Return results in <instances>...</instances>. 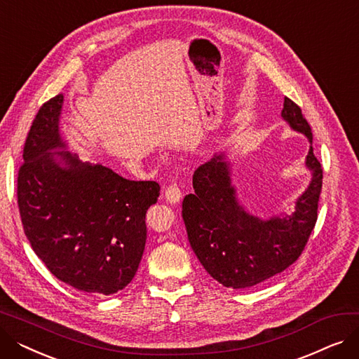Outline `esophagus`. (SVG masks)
Returning a JSON list of instances; mask_svg holds the SVG:
<instances>
[{
	"label": "esophagus",
	"instance_id": "34e87169",
	"mask_svg": "<svg viewBox=\"0 0 359 359\" xmlns=\"http://www.w3.org/2000/svg\"><path fill=\"white\" fill-rule=\"evenodd\" d=\"M165 199H167V202H170V203H179L180 202V199H182V191H180V187L176 184V183H173V184H170L167 189H165Z\"/></svg>",
	"mask_w": 359,
	"mask_h": 359
}]
</instances>
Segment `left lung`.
<instances>
[{"label": "left lung", "mask_w": 359, "mask_h": 359, "mask_svg": "<svg viewBox=\"0 0 359 359\" xmlns=\"http://www.w3.org/2000/svg\"><path fill=\"white\" fill-rule=\"evenodd\" d=\"M280 118L310 142L304 164L311 177L294 208L268 218L252 214L238 199L233 161L225 151L196 170L195 192L183 199L191 248L205 271L227 288H249L285 271L304 250L317 221L323 170L313 154L310 125L288 97Z\"/></svg>", "instance_id": "1"}]
</instances>
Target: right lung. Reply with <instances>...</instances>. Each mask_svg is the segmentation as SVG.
I'll return each instance as SVG.
<instances>
[{
  "mask_svg": "<svg viewBox=\"0 0 359 359\" xmlns=\"http://www.w3.org/2000/svg\"><path fill=\"white\" fill-rule=\"evenodd\" d=\"M62 106L58 94L33 121L18 172V210L32 249L56 278L83 292L111 295L138 271L145 214L160 184L125 179L71 153L60 128Z\"/></svg>",
  "mask_w": 359,
  "mask_h": 359,
  "instance_id": "1",
  "label": "right lung"
}]
</instances>
